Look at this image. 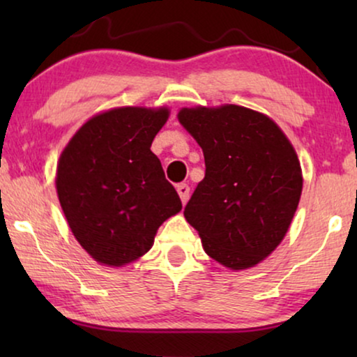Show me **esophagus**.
Returning a JSON list of instances; mask_svg holds the SVG:
<instances>
[{
	"mask_svg": "<svg viewBox=\"0 0 357 357\" xmlns=\"http://www.w3.org/2000/svg\"><path fill=\"white\" fill-rule=\"evenodd\" d=\"M177 192H178V197L182 199V203L185 204L188 202V197H190V187L187 183H180L177 185Z\"/></svg>",
	"mask_w": 357,
	"mask_h": 357,
	"instance_id": "obj_1",
	"label": "esophagus"
}]
</instances>
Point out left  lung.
Wrapping results in <instances>:
<instances>
[{
    "mask_svg": "<svg viewBox=\"0 0 357 357\" xmlns=\"http://www.w3.org/2000/svg\"><path fill=\"white\" fill-rule=\"evenodd\" d=\"M178 121L202 146L206 165L185 219L221 265H257L280 245L299 204L294 148L275 121L245 107L182 109Z\"/></svg>",
    "mask_w": 357,
    "mask_h": 357,
    "instance_id": "left-lung-1",
    "label": "left lung"
}]
</instances>
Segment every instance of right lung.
Returning a JSON list of instances; mask_svg holds the SVG:
<instances>
[{
    "label": "right lung",
    "instance_id": "1",
    "mask_svg": "<svg viewBox=\"0 0 357 357\" xmlns=\"http://www.w3.org/2000/svg\"><path fill=\"white\" fill-rule=\"evenodd\" d=\"M167 119V109L104 112L61 153L58 199L76 241L99 263L121 266L144 255L160 224L182 209L151 151Z\"/></svg>",
    "mask_w": 357,
    "mask_h": 357
}]
</instances>
